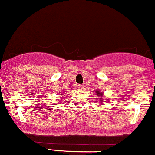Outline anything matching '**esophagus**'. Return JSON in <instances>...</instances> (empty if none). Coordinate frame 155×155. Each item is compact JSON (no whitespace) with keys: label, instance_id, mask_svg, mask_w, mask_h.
Returning a JSON list of instances; mask_svg holds the SVG:
<instances>
[{"label":"esophagus","instance_id":"obj_1","mask_svg":"<svg viewBox=\"0 0 155 155\" xmlns=\"http://www.w3.org/2000/svg\"><path fill=\"white\" fill-rule=\"evenodd\" d=\"M78 90H83V89H84V86H83V85H81V84L78 85Z\"/></svg>","mask_w":155,"mask_h":155}]
</instances>
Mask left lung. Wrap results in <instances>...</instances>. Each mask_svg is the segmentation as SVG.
I'll return each mask as SVG.
<instances>
[{"label": "left lung", "mask_w": 155, "mask_h": 155, "mask_svg": "<svg viewBox=\"0 0 155 155\" xmlns=\"http://www.w3.org/2000/svg\"><path fill=\"white\" fill-rule=\"evenodd\" d=\"M95 92L97 93V95L98 96V97H99V101H100V103H104V104H106V101L104 99V94H103L102 91H101L100 90H97L95 91Z\"/></svg>", "instance_id": "left-lung-1"}]
</instances>
